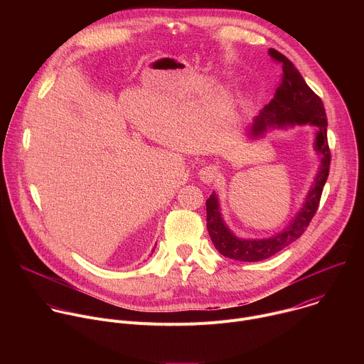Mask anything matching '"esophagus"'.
I'll return each mask as SVG.
<instances>
[{
    "label": "esophagus",
    "instance_id": "34e87169",
    "mask_svg": "<svg viewBox=\"0 0 364 364\" xmlns=\"http://www.w3.org/2000/svg\"><path fill=\"white\" fill-rule=\"evenodd\" d=\"M198 177L204 184H212L216 178V171L212 167H205L198 173Z\"/></svg>",
    "mask_w": 364,
    "mask_h": 364
}]
</instances>
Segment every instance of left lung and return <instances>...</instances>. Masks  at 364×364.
Wrapping results in <instances>:
<instances>
[{
  "label": "left lung",
  "instance_id": "1",
  "mask_svg": "<svg viewBox=\"0 0 364 364\" xmlns=\"http://www.w3.org/2000/svg\"><path fill=\"white\" fill-rule=\"evenodd\" d=\"M272 59L282 65V83L277 87L274 99L259 112L245 135L250 141L261 139L272 129H288L295 125H311L314 129V151L320 157V166L314 181L304 198L301 209L281 232L264 239H245L236 236L226 225L219 196L213 191L205 200L207 230L215 247L226 257L240 262H257L268 259L295 242L314 218L321 193L330 171V148L327 142V115L323 100L309 89L298 69L275 48H269Z\"/></svg>",
  "mask_w": 364,
  "mask_h": 364
}]
</instances>
